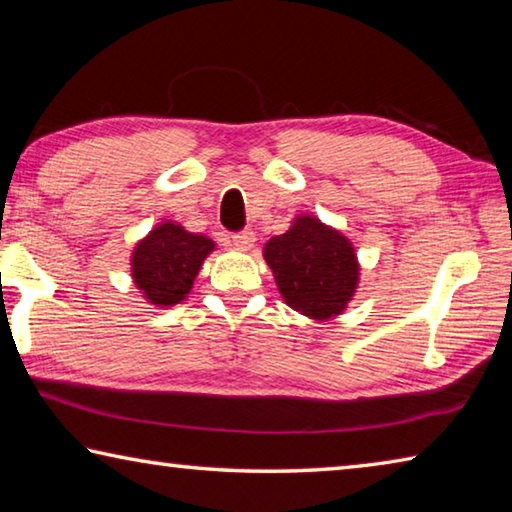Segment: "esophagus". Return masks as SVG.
<instances>
[{
    "label": "esophagus",
    "mask_w": 512,
    "mask_h": 512,
    "mask_svg": "<svg viewBox=\"0 0 512 512\" xmlns=\"http://www.w3.org/2000/svg\"><path fill=\"white\" fill-rule=\"evenodd\" d=\"M232 244H235L237 250H250L255 244V232L253 230H244V232H237L235 237H232Z\"/></svg>",
    "instance_id": "1"
}]
</instances>
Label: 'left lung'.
Wrapping results in <instances>:
<instances>
[{"mask_svg":"<svg viewBox=\"0 0 512 512\" xmlns=\"http://www.w3.org/2000/svg\"><path fill=\"white\" fill-rule=\"evenodd\" d=\"M277 291L291 309L314 320L341 316L359 287V259L343 232L300 214L264 246Z\"/></svg>","mask_w":512,"mask_h":512,"instance_id":"left-lung-1","label":"left lung"}]
</instances>
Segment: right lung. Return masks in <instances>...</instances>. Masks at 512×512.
<instances>
[{
  "mask_svg": "<svg viewBox=\"0 0 512 512\" xmlns=\"http://www.w3.org/2000/svg\"><path fill=\"white\" fill-rule=\"evenodd\" d=\"M214 241L185 230L176 221H162L140 239L131 255L135 287L155 307H173L192 291L198 271Z\"/></svg>",
  "mask_w": 512,
  "mask_h": 512,
  "instance_id": "obj_1",
  "label": "right lung"
}]
</instances>
